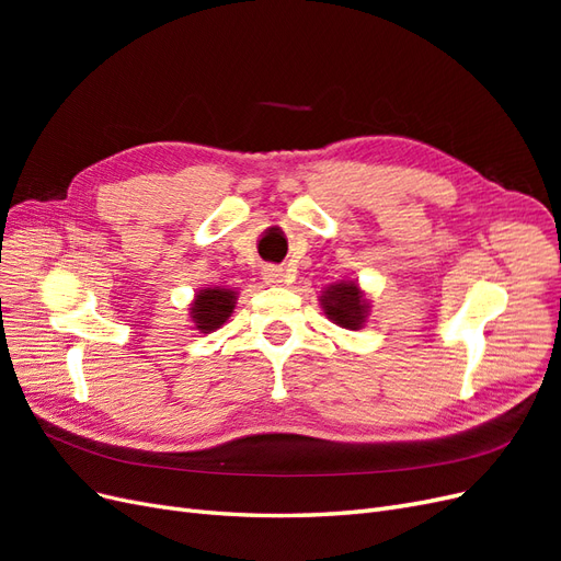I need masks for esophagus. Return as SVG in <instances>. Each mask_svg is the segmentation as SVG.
<instances>
[{
  "label": "esophagus",
  "instance_id": "1",
  "mask_svg": "<svg viewBox=\"0 0 561 561\" xmlns=\"http://www.w3.org/2000/svg\"><path fill=\"white\" fill-rule=\"evenodd\" d=\"M262 276H264L266 285H283V283H287L285 268H280V266H264Z\"/></svg>",
  "mask_w": 561,
  "mask_h": 561
}]
</instances>
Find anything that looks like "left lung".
<instances>
[{
    "mask_svg": "<svg viewBox=\"0 0 561 561\" xmlns=\"http://www.w3.org/2000/svg\"><path fill=\"white\" fill-rule=\"evenodd\" d=\"M320 307L339 328L360 330L365 325L369 301L365 299L358 283L342 280L325 287V293L320 295Z\"/></svg>",
    "mask_w": 561,
    "mask_h": 561,
    "instance_id": "left-lung-1",
    "label": "left lung"
}]
</instances>
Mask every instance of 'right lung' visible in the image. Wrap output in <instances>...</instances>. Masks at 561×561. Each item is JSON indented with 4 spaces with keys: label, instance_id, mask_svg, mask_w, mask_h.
Masks as SVG:
<instances>
[{
    "label": "right lung",
    "instance_id": "add662e5",
    "mask_svg": "<svg viewBox=\"0 0 561 561\" xmlns=\"http://www.w3.org/2000/svg\"><path fill=\"white\" fill-rule=\"evenodd\" d=\"M236 307V293L231 287H206V290L196 293L192 301V320L196 330L201 332H215L222 328L233 313Z\"/></svg>",
    "mask_w": 561,
    "mask_h": 561
}]
</instances>
